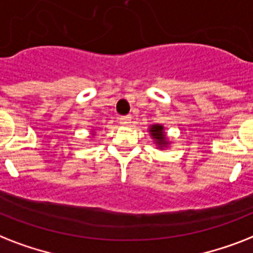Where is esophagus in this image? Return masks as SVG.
Masks as SVG:
<instances>
[{
    "mask_svg": "<svg viewBox=\"0 0 253 253\" xmlns=\"http://www.w3.org/2000/svg\"><path fill=\"white\" fill-rule=\"evenodd\" d=\"M130 121H131V117L130 116H126V117H121L120 118V123L122 126H128L130 125Z\"/></svg>",
    "mask_w": 253,
    "mask_h": 253,
    "instance_id": "34e87169",
    "label": "esophagus"
}]
</instances>
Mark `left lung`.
<instances>
[{"label": "left lung", "instance_id": "8db88e82", "mask_svg": "<svg viewBox=\"0 0 253 253\" xmlns=\"http://www.w3.org/2000/svg\"><path fill=\"white\" fill-rule=\"evenodd\" d=\"M148 132H149V136L152 137V140L156 144L157 149H166L169 148V145L171 144V141L168 137L165 132V127L164 125H160V123H155V125H151L148 127Z\"/></svg>", "mask_w": 253, "mask_h": 253}]
</instances>
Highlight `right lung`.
<instances>
[{
  "mask_svg": "<svg viewBox=\"0 0 253 253\" xmlns=\"http://www.w3.org/2000/svg\"><path fill=\"white\" fill-rule=\"evenodd\" d=\"M91 135H96V131H94V130H91Z\"/></svg>",
  "mask_w": 253,
  "mask_h": 253,
  "instance_id": "1",
  "label": "right lung"
}]
</instances>
